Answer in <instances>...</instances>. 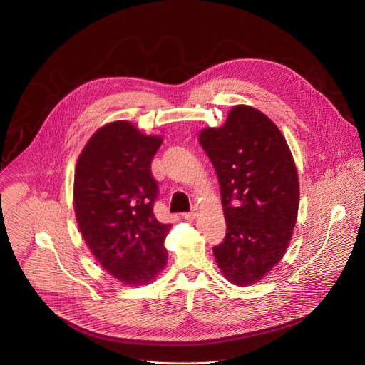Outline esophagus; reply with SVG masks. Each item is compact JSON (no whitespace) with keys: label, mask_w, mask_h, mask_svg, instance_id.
Listing matches in <instances>:
<instances>
[{"label":"esophagus","mask_w":365,"mask_h":365,"mask_svg":"<svg viewBox=\"0 0 365 365\" xmlns=\"http://www.w3.org/2000/svg\"><path fill=\"white\" fill-rule=\"evenodd\" d=\"M183 217L186 220H194L197 217V212H189V213H183Z\"/></svg>","instance_id":"34e87169"}]
</instances>
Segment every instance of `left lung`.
<instances>
[{
    "instance_id": "obj_1",
    "label": "left lung",
    "mask_w": 365,
    "mask_h": 365,
    "mask_svg": "<svg viewBox=\"0 0 365 365\" xmlns=\"http://www.w3.org/2000/svg\"><path fill=\"white\" fill-rule=\"evenodd\" d=\"M217 174L227 222L213 247L222 277L237 287L261 281L284 257L297 220L300 187L285 137L259 110L237 104L220 128L200 133Z\"/></svg>"
}]
</instances>
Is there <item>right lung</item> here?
<instances>
[{"label": "right lung", "instance_id": "obj_1", "mask_svg": "<svg viewBox=\"0 0 365 365\" xmlns=\"http://www.w3.org/2000/svg\"><path fill=\"white\" fill-rule=\"evenodd\" d=\"M163 143L129 120L95 131L74 171V213L88 248L103 269L125 285H145L167 264L171 224L153 215L158 182L150 163Z\"/></svg>", "mask_w": 365, "mask_h": 365}]
</instances>
